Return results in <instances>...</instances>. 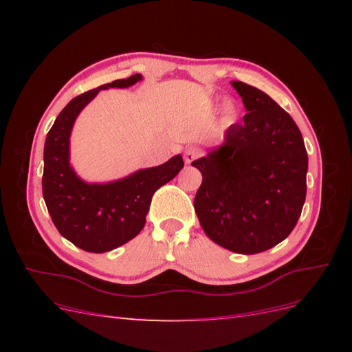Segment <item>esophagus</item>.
<instances>
[{
  "label": "esophagus",
  "mask_w": 352,
  "mask_h": 352,
  "mask_svg": "<svg viewBox=\"0 0 352 352\" xmlns=\"http://www.w3.org/2000/svg\"><path fill=\"white\" fill-rule=\"evenodd\" d=\"M201 154H202V151L199 150V148H197V146H188L186 151H185V155H184L185 163H186V164H190V163H192L194 160H197Z\"/></svg>",
  "instance_id": "esophagus-1"
}]
</instances>
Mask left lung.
<instances>
[{
	"label": "left lung",
	"instance_id": "1",
	"mask_svg": "<svg viewBox=\"0 0 352 352\" xmlns=\"http://www.w3.org/2000/svg\"><path fill=\"white\" fill-rule=\"evenodd\" d=\"M247 109L225 142L192 162L194 207L207 236L239 254L270 250L294 230L307 194L308 157L292 117L267 94L232 82Z\"/></svg>",
	"mask_w": 352,
	"mask_h": 352
}]
</instances>
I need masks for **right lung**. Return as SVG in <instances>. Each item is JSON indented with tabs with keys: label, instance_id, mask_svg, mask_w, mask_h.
Listing matches in <instances>:
<instances>
[{
	"label": "right lung",
	"instance_id": "add662e5",
	"mask_svg": "<svg viewBox=\"0 0 352 352\" xmlns=\"http://www.w3.org/2000/svg\"><path fill=\"white\" fill-rule=\"evenodd\" d=\"M141 74L83 92L61 110L50 129L44 148L42 194L57 230L88 252H107L135 238L155 190L170 182L185 163L175 155L162 166L140 170L111 184H85L69 163V138L80 110L101 89L127 88Z\"/></svg>",
	"mask_w": 352,
	"mask_h": 352
}]
</instances>
